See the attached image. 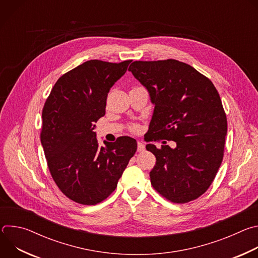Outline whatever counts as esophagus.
I'll return each instance as SVG.
<instances>
[{"label":"esophagus","mask_w":258,"mask_h":258,"mask_svg":"<svg viewBox=\"0 0 258 258\" xmlns=\"http://www.w3.org/2000/svg\"><path fill=\"white\" fill-rule=\"evenodd\" d=\"M138 152H143L145 150V145L142 142H138Z\"/></svg>","instance_id":"34e87169"}]
</instances>
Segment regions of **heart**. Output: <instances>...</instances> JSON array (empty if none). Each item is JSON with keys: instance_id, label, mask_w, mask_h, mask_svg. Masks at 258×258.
<instances>
[{"instance_id": "heart-1", "label": "heart", "mask_w": 258, "mask_h": 258, "mask_svg": "<svg viewBox=\"0 0 258 258\" xmlns=\"http://www.w3.org/2000/svg\"><path fill=\"white\" fill-rule=\"evenodd\" d=\"M133 130H137V126L135 125V126H133Z\"/></svg>"}]
</instances>
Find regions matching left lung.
<instances>
[{
  "label": "left lung",
  "instance_id": "obj_1",
  "mask_svg": "<svg viewBox=\"0 0 258 258\" xmlns=\"http://www.w3.org/2000/svg\"><path fill=\"white\" fill-rule=\"evenodd\" d=\"M155 105L150 141H174L176 147L148 144L156 157L151 185L173 203L199 198L212 183L224 157L227 116L212 82L174 59L135 61L128 68Z\"/></svg>",
  "mask_w": 258,
  "mask_h": 258
}]
</instances>
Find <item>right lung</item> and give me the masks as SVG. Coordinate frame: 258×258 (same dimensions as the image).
Instances as JSON below:
<instances>
[{
	"label": "right lung",
	"instance_id": "obj_1",
	"mask_svg": "<svg viewBox=\"0 0 258 258\" xmlns=\"http://www.w3.org/2000/svg\"><path fill=\"white\" fill-rule=\"evenodd\" d=\"M131 62L87 61L59 78L45 102L41 142L48 167L60 191L77 203L105 200L137 151L136 140L125 136L100 147L94 132L110 89Z\"/></svg>",
	"mask_w": 258,
	"mask_h": 258
}]
</instances>
